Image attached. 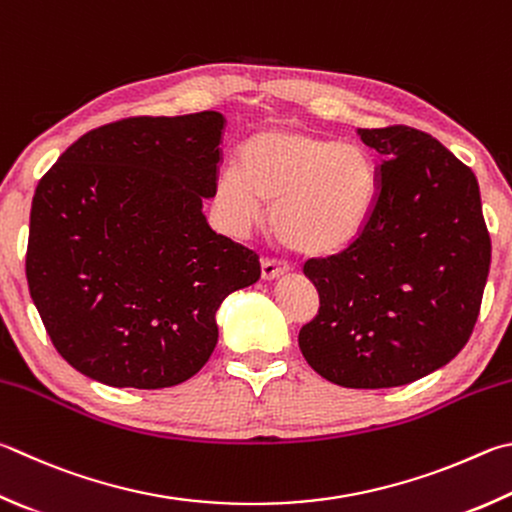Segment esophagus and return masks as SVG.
Here are the masks:
<instances>
[{
	"label": "esophagus",
	"mask_w": 512,
	"mask_h": 512,
	"mask_svg": "<svg viewBox=\"0 0 512 512\" xmlns=\"http://www.w3.org/2000/svg\"><path fill=\"white\" fill-rule=\"evenodd\" d=\"M288 271H291V266H288L286 262H280V259H275V257H264L262 259V277H264V280H275V277H280Z\"/></svg>",
	"instance_id": "1"
}]
</instances>
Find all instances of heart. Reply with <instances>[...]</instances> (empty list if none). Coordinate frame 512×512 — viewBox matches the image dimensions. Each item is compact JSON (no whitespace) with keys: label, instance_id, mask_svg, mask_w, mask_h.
<instances>
[{"label":"heart","instance_id":"b5f03b06","mask_svg":"<svg viewBox=\"0 0 512 512\" xmlns=\"http://www.w3.org/2000/svg\"><path fill=\"white\" fill-rule=\"evenodd\" d=\"M378 192L376 165L358 145L302 129H262L239 147V165L217 179V201L239 226L271 221L284 246L331 255L365 228Z\"/></svg>","mask_w":512,"mask_h":512}]
</instances>
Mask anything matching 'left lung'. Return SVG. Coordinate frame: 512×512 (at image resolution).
Returning <instances> with one entry per match:
<instances>
[{
  "label": "left lung",
  "instance_id": "left-lung-1",
  "mask_svg": "<svg viewBox=\"0 0 512 512\" xmlns=\"http://www.w3.org/2000/svg\"><path fill=\"white\" fill-rule=\"evenodd\" d=\"M358 134L383 156L374 208L347 248L304 264L320 309L297 342L331 383L383 389L466 347L492 248L479 183L448 147L407 125Z\"/></svg>",
  "mask_w": 512,
  "mask_h": 512
}]
</instances>
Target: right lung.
<instances>
[{
  "label": "right lung",
  "instance_id": "1",
  "mask_svg": "<svg viewBox=\"0 0 512 512\" xmlns=\"http://www.w3.org/2000/svg\"><path fill=\"white\" fill-rule=\"evenodd\" d=\"M219 111L134 116L80 136L37 183L26 282L53 347L111 387L179 385L206 365L226 297L259 255L217 235Z\"/></svg>",
  "mask_w": 512,
  "mask_h": 512
}]
</instances>
